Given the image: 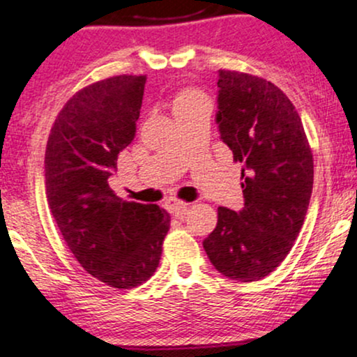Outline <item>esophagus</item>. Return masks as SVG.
Wrapping results in <instances>:
<instances>
[{"instance_id":"esophagus-1","label":"esophagus","mask_w":357,"mask_h":357,"mask_svg":"<svg viewBox=\"0 0 357 357\" xmlns=\"http://www.w3.org/2000/svg\"><path fill=\"white\" fill-rule=\"evenodd\" d=\"M188 206H190V203L179 202V199H173V198L167 199V202L165 203V208L173 216H183L184 211L188 210Z\"/></svg>"}]
</instances>
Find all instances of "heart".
Wrapping results in <instances>:
<instances>
[{
    "mask_svg": "<svg viewBox=\"0 0 357 357\" xmlns=\"http://www.w3.org/2000/svg\"><path fill=\"white\" fill-rule=\"evenodd\" d=\"M202 102H206L204 99L203 93L198 92H183L181 96L178 97L174 102V110L183 109V107H190V105H196V104H202Z\"/></svg>",
    "mask_w": 357,
    "mask_h": 357,
    "instance_id": "heart-1",
    "label": "heart"
}]
</instances>
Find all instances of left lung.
I'll return each instance as SVG.
<instances>
[{"mask_svg": "<svg viewBox=\"0 0 357 357\" xmlns=\"http://www.w3.org/2000/svg\"><path fill=\"white\" fill-rule=\"evenodd\" d=\"M220 137L241 165L243 208H218L203 248L215 268L240 282L267 277L289 255L314 184V159L301 117L272 82L218 72Z\"/></svg>", "mask_w": 357, "mask_h": 357, "instance_id": "8db88e82", "label": "left lung"}]
</instances>
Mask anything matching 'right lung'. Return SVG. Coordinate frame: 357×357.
Instances as JSON below:
<instances>
[{"label": "right lung", "instance_id": "obj_1", "mask_svg": "<svg viewBox=\"0 0 357 357\" xmlns=\"http://www.w3.org/2000/svg\"><path fill=\"white\" fill-rule=\"evenodd\" d=\"M144 75H119L77 92L55 119L45 153L53 220L85 272L114 289L149 280L161 260L169 213L122 202L109 178L136 137Z\"/></svg>", "mask_w": 357, "mask_h": 357}]
</instances>
